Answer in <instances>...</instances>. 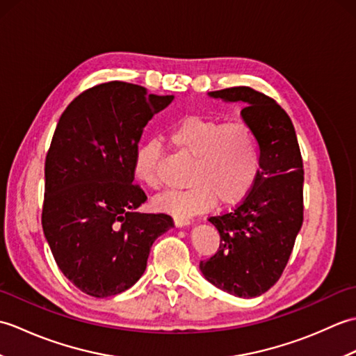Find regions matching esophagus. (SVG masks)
<instances>
[{
    "instance_id": "esophagus-1",
    "label": "esophagus",
    "mask_w": 356,
    "mask_h": 356,
    "mask_svg": "<svg viewBox=\"0 0 356 356\" xmlns=\"http://www.w3.org/2000/svg\"><path fill=\"white\" fill-rule=\"evenodd\" d=\"M174 225H176V228H184V226L191 225V220L185 217H174Z\"/></svg>"
}]
</instances>
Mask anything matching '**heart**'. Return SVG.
Listing matches in <instances>:
<instances>
[{
	"label": "heart",
	"mask_w": 356,
	"mask_h": 356,
	"mask_svg": "<svg viewBox=\"0 0 356 356\" xmlns=\"http://www.w3.org/2000/svg\"><path fill=\"white\" fill-rule=\"evenodd\" d=\"M171 145L193 159L188 174L190 186L168 191L154 199V208L188 217L216 203L236 205L251 193L260 172V145L254 130L243 120L188 115L168 130ZM162 145L157 139L143 140L133 156V174L148 188L161 185L159 165Z\"/></svg>",
	"instance_id": "b5f03b06"
}]
</instances>
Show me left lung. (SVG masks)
I'll return each mask as SVG.
<instances>
[{
    "label": "left lung",
    "instance_id": "obj_1",
    "mask_svg": "<svg viewBox=\"0 0 356 356\" xmlns=\"http://www.w3.org/2000/svg\"><path fill=\"white\" fill-rule=\"evenodd\" d=\"M208 96L243 104L240 116L259 139L260 172L236 209L209 217L220 234V246L200 261V270L218 289L254 298L278 282L303 225V159L291 118L269 96L249 87Z\"/></svg>",
    "mask_w": 356,
    "mask_h": 356
}]
</instances>
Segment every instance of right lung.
<instances>
[{"label":"right lung","instance_id":"add662e5","mask_svg":"<svg viewBox=\"0 0 356 356\" xmlns=\"http://www.w3.org/2000/svg\"><path fill=\"white\" fill-rule=\"evenodd\" d=\"M174 96L113 81L86 90L59 118L45 157L42 231L67 280L96 298L138 282L154 240L172 228L166 214L138 209L133 156L143 128Z\"/></svg>","mask_w":356,"mask_h":356}]
</instances>
